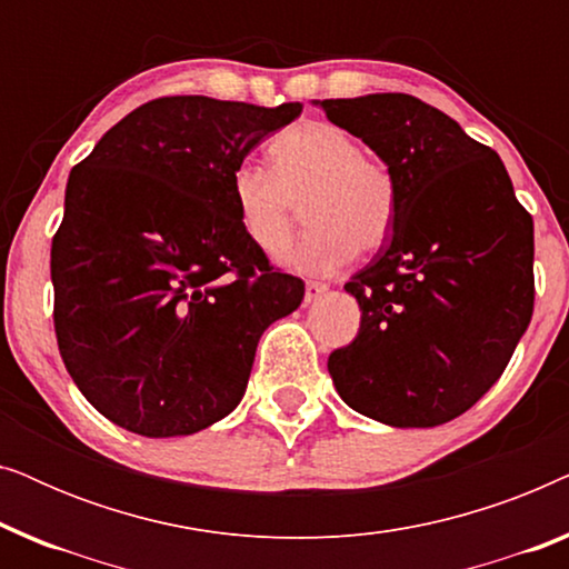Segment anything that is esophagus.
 Wrapping results in <instances>:
<instances>
[{
  "mask_svg": "<svg viewBox=\"0 0 569 569\" xmlns=\"http://www.w3.org/2000/svg\"><path fill=\"white\" fill-rule=\"evenodd\" d=\"M326 292H329V284L313 282V279H310V282H306V302H316Z\"/></svg>",
  "mask_w": 569,
  "mask_h": 569,
  "instance_id": "34e87169",
  "label": "esophagus"
}]
</instances>
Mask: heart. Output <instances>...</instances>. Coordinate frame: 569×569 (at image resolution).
<instances>
[{
  "label": "heart",
  "mask_w": 569,
  "mask_h": 569,
  "mask_svg": "<svg viewBox=\"0 0 569 569\" xmlns=\"http://www.w3.org/2000/svg\"><path fill=\"white\" fill-rule=\"evenodd\" d=\"M271 173L238 166L230 201L238 228L267 259H282L298 228V204L310 224L290 263L308 274H333L357 251H378L399 212V186L391 168L360 152L345 129L302 121L269 144Z\"/></svg>",
  "instance_id": "heart-1"
}]
</instances>
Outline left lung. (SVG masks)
I'll use <instances>...</instances> for the list:
<instances>
[{"label": "left lung", "mask_w": 569, "mask_h": 569, "mask_svg": "<svg viewBox=\"0 0 569 569\" xmlns=\"http://www.w3.org/2000/svg\"><path fill=\"white\" fill-rule=\"evenodd\" d=\"M326 119L391 168L386 246L345 284L360 331L333 349L341 399L391 427L469 411L508 368L533 316V220L500 154L403 92L321 100Z\"/></svg>", "instance_id": "obj_1"}]
</instances>
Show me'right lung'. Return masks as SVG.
I'll list each match as a JSON object with an SVG mask.
<instances>
[{
	"label": "right lung",
	"mask_w": 569,
	"mask_h": 569,
	"mask_svg": "<svg viewBox=\"0 0 569 569\" xmlns=\"http://www.w3.org/2000/svg\"><path fill=\"white\" fill-rule=\"evenodd\" d=\"M302 103L204 96L139 106L69 173L51 243L61 360L106 419L181 438L243 399L256 345L302 279L248 243L230 176Z\"/></svg>",
	"instance_id": "add662e5"
}]
</instances>
